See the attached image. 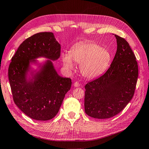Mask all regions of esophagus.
I'll return each instance as SVG.
<instances>
[{
    "mask_svg": "<svg viewBox=\"0 0 149 149\" xmlns=\"http://www.w3.org/2000/svg\"><path fill=\"white\" fill-rule=\"evenodd\" d=\"M79 83H78V82H74V84H73V86L74 87H76V88H77V87H79Z\"/></svg>",
    "mask_w": 149,
    "mask_h": 149,
    "instance_id": "obj_1",
    "label": "esophagus"
}]
</instances>
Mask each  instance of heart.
Here are the masks:
<instances>
[{"mask_svg": "<svg viewBox=\"0 0 149 149\" xmlns=\"http://www.w3.org/2000/svg\"><path fill=\"white\" fill-rule=\"evenodd\" d=\"M62 60L67 70L74 68V62L80 64V72L84 78L94 79L106 71L111 61V54L96 43L81 42L72 47L70 53L63 54Z\"/></svg>", "mask_w": 149, "mask_h": 149, "instance_id": "b5f03b06", "label": "heart"}]
</instances>
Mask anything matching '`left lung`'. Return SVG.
<instances>
[{
  "instance_id": "1",
  "label": "left lung",
  "mask_w": 149,
  "mask_h": 149,
  "mask_svg": "<svg viewBox=\"0 0 149 149\" xmlns=\"http://www.w3.org/2000/svg\"><path fill=\"white\" fill-rule=\"evenodd\" d=\"M117 52L109 68L85 86L84 109L96 119L119 114L132 100L138 78V65L128 42L115 35Z\"/></svg>"
}]
</instances>
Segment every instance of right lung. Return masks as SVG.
<instances>
[{"label":"right lung","instance_id":"add662e5","mask_svg":"<svg viewBox=\"0 0 149 149\" xmlns=\"http://www.w3.org/2000/svg\"><path fill=\"white\" fill-rule=\"evenodd\" d=\"M61 46L52 32L36 33L18 48L8 67V79L13 101L29 118L53 119L59 111L71 79L58 74L52 61L60 58ZM47 60L39 63L36 59ZM36 64L38 68H32Z\"/></svg>","mask_w":149,"mask_h":149}]
</instances>
